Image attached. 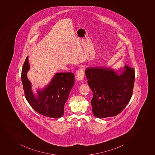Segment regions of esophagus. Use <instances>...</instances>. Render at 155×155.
I'll return each mask as SVG.
<instances>
[{"mask_svg":"<svg viewBox=\"0 0 155 155\" xmlns=\"http://www.w3.org/2000/svg\"><path fill=\"white\" fill-rule=\"evenodd\" d=\"M84 77V72L82 69H80L77 71L75 74V78L78 81H81L83 80Z\"/></svg>","mask_w":155,"mask_h":155,"instance_id":"34e87169","label":"esophagus"}]
</instances>
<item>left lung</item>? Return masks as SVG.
Masks as SVG:
<instances>
[{
    "mask_svg": "<svg viewBox=\"0 0 155 155\" xmlns=\"http://www.w3.org/2000/svg\"><path fill=\"white\" fill-rule=\"evenodd\" d=\"M122 71L121 73L119 71ZM88 84L93 91L91 104L94 115L106 118L117 115L132 97L135 69L125 65L118 71L104 67L85 70Z\"/></svg>",
    "mask_w": 155,
    "mask_h": 155,
    "instance_id": "left-lung-1",
    "label": "left lung"
}]
</instances>
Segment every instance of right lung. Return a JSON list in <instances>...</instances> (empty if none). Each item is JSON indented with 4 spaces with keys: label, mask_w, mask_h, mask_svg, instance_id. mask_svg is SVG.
I'll return each instance as SVG.
<instances>
[{
    "label": "right lung",
    "mask_w": 155,
    "mask_h": 155,
    "mask_svg": "<svg viewBox=\"0 0 155 155\" xmlns=\"http://www.w3.org/2000/svg\"><path fill=\"white\" fill-rule=\"evenodd\" d=\"M30 69L28 58L23 64L21 80L25 96L31 107L39 114L53 118H59L64 114V105L74 84V75L71 72L56 73L47 86L38 89L37 95L32 91L31 82L27 77Z\"/></svg>",
    "instance_id": "obj_1"
}]
</instances>
